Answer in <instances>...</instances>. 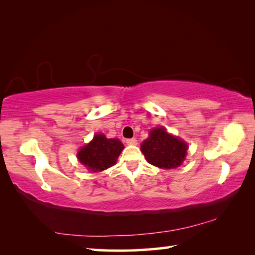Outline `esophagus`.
Instances as JSON below:
<instances>
[{
  "instance_id": "obj_1",
  "label": "esophagus",
  "mask_w": 255,
  "mask_h": 255,
  "mask_svg": "<svg viewBox=\"0 0 255 255\" xmlns=\"http://www.w3.org/2000/svg\"><path fill=\"white\" fill-rule=\"evenodd\" d=\"M126 143H127V145H136L137 139H136V138H130V139L126 140Z\"/></svg>"
}]
</instances>
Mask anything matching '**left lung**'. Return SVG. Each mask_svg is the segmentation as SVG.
<instances>
[{"mask_svg":"<svg viewBox=\"0 0 255 255\" xmlns=\"http://www.w3.org/2000/svg\"><path fill=\"white\" fill-rule=\"evenodd\" d=\"M188 145L171 135L165 128L157 127L149 131V137L140 146V150L149 164L159 169H175L185 159Z\"/></svg>","mask_w":255,"mask_h":255,"instance_id":"left-lung-1","label":"left lung"}]
</instances>
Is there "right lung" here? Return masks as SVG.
<instances>
[{"label": "right lung", "mask_w": 255, "mask_h": 255, "mask_svg": "<svg viewBox=\"0 0 255 255\" xmlns=\"http://www.w3.org/2000/svg\"><path fill=\"white\" fill-rule=\"evenodd\" d=\"M123 149L124 145L117 138H107L103 133H97L77 152V158L88 170L100 172L115 165Z\"/></svg>", "instance_id": "right-lung-1"}]
</instances>
